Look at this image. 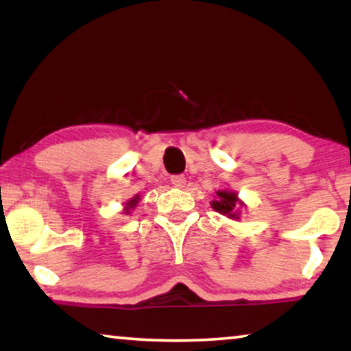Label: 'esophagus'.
I'll return each instance as SVG.
<instances>
[{
    "instance_id": "obj_1",
    "label": "esophagus",
    "mask_w": 351,
    "mask_h": 351,
    "mask_svg": "<svg viewBox=\"0 0 351 351\" xmlns=\"http://www.w3.org/2000/svg\"><path fill=\"white\" fill-rule=\"evenodd\" d=\"M170 181L176 187H184V184H186V176H184V175H173L170 178Z\"/></svg>"
}]
</instances>
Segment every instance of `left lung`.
I'll list each match as a JSON object with an SVG mask.
<instances>
[{
	"label": "left lung",
	"instance_id": "obj_1",
	"mask_svg": "<svg viewBox=\"0 0 351 351\" xmlns=\"http://www.w3.org/2000/svg\"><path fill=\"white\" fill-rule=\"evenodd\" d=\"M213 197H215V199L210 203L212 209H215L218 213H221L224 217H228L230 219H237V221H239L240 213H241L240 210L246 207V204L239 198V193L229 189H221V190H217V193L213 195Z\"/></svg>",
	"mask_w": 351,
	"mask_h": 351
}]
</instances>
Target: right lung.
<instances>
[{"instance_id": "1", "label": "right lung", "mask_w": 351, "mask_h": 351, "mask_svg": "<svg viewBox=\"0 0 351 351\" xmlns=\"http://www.w3.org/2000/svg\"><path fill=\"white\" fill-rule=\"evenodd\" d=\"M139 199H141V197L139 195H136V197H133L132 199H128L125 204H123V213H130V210L132 209H134L136 206H138V203H139Z\"/></svg>"}]
</instances>
